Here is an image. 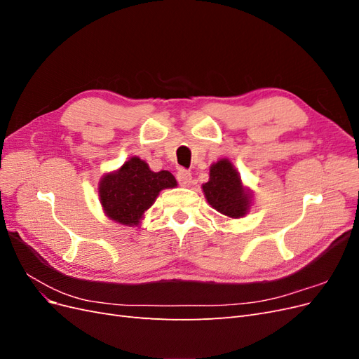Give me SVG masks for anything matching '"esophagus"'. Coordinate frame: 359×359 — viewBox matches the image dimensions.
<instances>
[{
    "label": "esophagus",
    "instance_id": "obj_1",
    "mask_svg": "<svg viewBox=\"0 0 359 359\" xmlns=\"http://www.w3.org/2000/svg\"><path fill=\"white\" fill-rule=\"evenodd\" d=\"M177 180L182 187H187V186H190V182H191V173L186 169H181L177 173Z\"/></svg>",
    "mask_w": 359,
    "mask_h": 359
}]
</instances>
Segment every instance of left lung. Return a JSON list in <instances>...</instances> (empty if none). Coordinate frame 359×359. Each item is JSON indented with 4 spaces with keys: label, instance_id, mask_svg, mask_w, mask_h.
I'll use <instances>...</instances> for the list:
<instances>
[{
    "label": "left lung",
    "instance_id": "1",
    "mask_svg": "<svg viewBox=\"0 0 359 359\" xmlns=\"http://www.w3.org/2000/svg\"><path fill=\"white\" fill-rule=\"evenodd\" d=\"M205 199L212 208L229 219H241L252 208L253 194L244 187L241 175L229 158H220L210 166V180L202 184Z\"/></svg>",
    "mask_w": 359,
    "mask_h": 359
}]
</instances>
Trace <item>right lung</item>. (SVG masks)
I'll list each match as a JSON object with an SVG mask.
<instances>
[{
    "mask_svg": "<svg viewBox=\"0 0 359 359\" xmlns=\"http://www.w3.org/2000/svg\"><path fill=\"white\" fill-rule=\"evenodd\" d=\"M169 170L153 172L148 163L136 156L107 172L99 182V201L107 219L124 226H139L161 190L177 187Z\"/></svg>",
    "mask_w": 359,
    "mask_h": 359,
    "instance_id": "right-lung-1",
    "label": "right lung"
}]
</instances>
